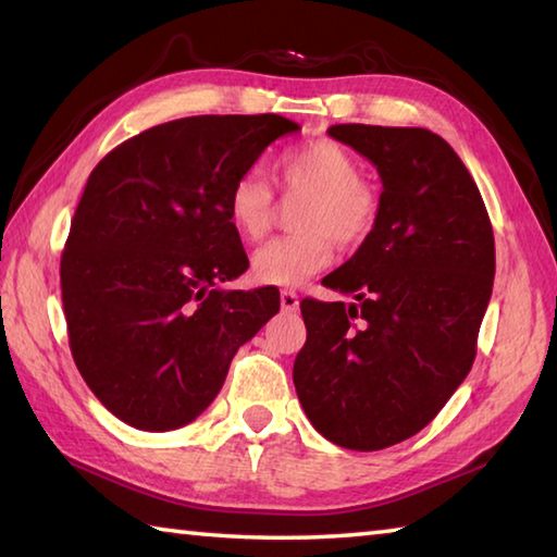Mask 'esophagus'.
<instances>
[{
    "instance_id": "obj_1",
    "label": "esophagus",
    "mask_w": 557,
    "mask_h": 557,
    "mask_svg": "<svg viewBox=\"0 0 557 557\" xmlns=\"http://www.w3.org/2000/svg\"><path fill=\"white\" fill-rule=\"evenodd\" d=\"M280 307L282 311H297L299 309V297L295 289H282L280 292Z\"/></svg>"
}]
</instances>
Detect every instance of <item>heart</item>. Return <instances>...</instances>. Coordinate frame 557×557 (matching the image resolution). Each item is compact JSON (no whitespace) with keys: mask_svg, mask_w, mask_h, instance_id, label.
I'll return each instance as SVG.
<instances>
[{"mask_svg":"<svg viewBox=\"0 0 557 557\" xmlns=\"http://www.w3.org/2000/svg\"><path fill=\"white\" fill-rule=\"evenodd\" d=\"M275 182L287 197H301L295 226L299 234L268 240L256 250L250 275L260 285L297 287L317 275L338 246H358L380 216V195L360 177L356 156L331 138H313L282 150L275 158ZM275 214V191L260 168H248L231 182L226 219L244 240L268 234Z\"/></svg>","mask_w":557,"mask_h":557,"instance_id":"obj_1","label":"heart"}]
</instances>
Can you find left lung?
<instances>
[{
	"instance_id": "obj_1",
	"label": "left lung",
	"mask_w": 557,
	"mask_h": 557,
	"mask_svg": "<svg viewBox=\"0 0 557 557\" xmlns=\"http://www.w3.org/2000/svg\"><path fill=\"white\" fill-rule=\"evenodd\" d=\"M382 180L380 216L321 285L343 301H301L307 343L297 397L323 438L382 450L419 433L468 377L494 285V234L458 153L426 128L338 124Z\"/></svg>"
}]
</instances>
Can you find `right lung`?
<instances>
[{
    "label": "right lung",
    "mask_w": 557,
    "mask_h": 557,
    "mask_svg": "<svg viewBox=\"0 0 557 557\" xmlns=\"http://www.w3.org/2000/svg\"><path fill=\"white\" fill-rule=\"evenodd\" d=\"M295 131L277 114L187 116L124 140L89 175L60 289L79 375L128 426L195 421L280 311L272 287L219 285L248 268L226 219L231 182Z\"/></svg>",
    "instance_id": "add662e5"
}]
</instances>
